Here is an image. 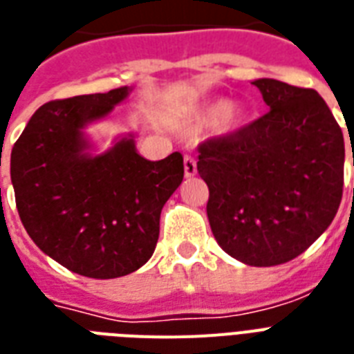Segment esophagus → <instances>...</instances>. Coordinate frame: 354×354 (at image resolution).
<instances>
[{
	"label": "esophagus",
	"mask_w": 354,
	"mask_h": 354,
	"mask_svg": "<svg viewBox=\"0 0 354 354\" xmlns=\"http://www.w3.org/2000/svg\"><path fill=\"white\" fill-rule=\"evenodd\" d=\"M197 174V162H195L194 157L186 155L185 157V175L186 177H194Z\"/></svg>",
	"instance_id": "34e87169"
}]
</instances>
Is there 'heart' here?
Returning a JSON list of instances; mask_svg holds the SVG:
<instances>
[{"instance_id":"obj_1","label":"heart","mask_w":354,"mask_h":354,"mask_svg":"<svg viewBox=\"0 0 354 354\" xmlns=\"http://www.w3.org/2000/svg\"><path fill=\"white\" fill-rule=\"evenodd\" d=\"M217 118H221V126L225 129H236L237 126H241V122L245 120V111L243 107H239L237 104H228V100L225 98H217V100L208 102L195 117V124H212L216 122Z\"/></svg>"}]
</instances>
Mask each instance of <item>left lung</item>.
I'll use <instances>...</instances> for the list:
<instances>
[{
	"label": "left lung",
	"instance_id": "obj_1",
	"mask_svg": "<svg viewBox=\"0 0 354 354\" xmlns=\"http://www.w3.org/2000/svg\"><path fill=\"white\" fill-rule=\"evenodd\" d=\"M270 111L199 146L206 214L226 254L274 267L305 252L335 219L344 188V135L315 89L252 82Z\"/></svg>",
	"mask_w": 354,
	"mask_h": 354
}]
</instances>
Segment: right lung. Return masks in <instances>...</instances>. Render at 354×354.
<instances>
[{
    "mask_svg": "<svg viewBox=\"0 0 354 354\" xmlns=\"http://www.w3.org/2000/svg\"><path fill=\"white\" fill-rule=\"evenodd\" d=\"M131 87L47 102L10 153L19 219L41 252L73 272L120 278L148 261L162 206L185 177L179 151L162 160L137 153L133 135L89 153L84 128L107 117Z\"/></svg>",
    "mask_w": 354,
    "mask_h": 354,
    "instance_id": "1",
    "label": "right lung"
}]
</instances>
